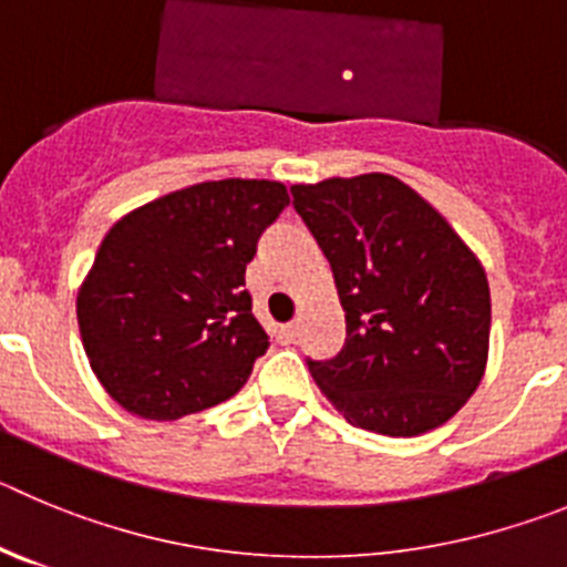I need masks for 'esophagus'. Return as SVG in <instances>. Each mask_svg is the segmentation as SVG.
I'll list each match as a JSON object with an SVG mask.
<instances>
[{"mask_svg":"<svg viewBox=\"0 0 567 567\" xmlns=\"http://www.w3.org/2000/svg\"><path fill=\"white\" fill-rule=\"evenodd\" d=\"M275 337H278L280 342H292L295 337H298V326H278V329H275Z\"/></svg>","mask_w":567,"mask_h":567,"instance_id":"1","label":"esophagus"}]
</instances>
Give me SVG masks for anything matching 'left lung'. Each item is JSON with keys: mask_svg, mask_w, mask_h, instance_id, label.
<instances>
[{"mask_svg": "<svg viewBox=\"0 0 567 567\" xmlns=\"http://www.w3.org/2000/svg\"><path fill=\"white\" fill-rule=\"evenodd\" d=\"M346 311V342L309 360L320 393L354 427L391 439L450 422L489 360L484 264L450 221L391 174L292 185Z\"/></svg>", "mask_w": 567, "mask_h": 567, "instance_id": "obj_1", "label": "left lung"}]
</instances>
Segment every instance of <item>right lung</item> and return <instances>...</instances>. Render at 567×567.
Returning a JSON list of instances; mask_svg holds the SVG:
<instances>
[{"label":"right lung","mask_w":567,"mask_h":567,"mask_svg":"<svg viewBox=\"0 0 567 567\" xmlns=\"http://www.w3.org/2000/svg\"><path fill=\"white\" fill-rule=\"evenodd\" d=\"M289 205L272 179L174 190L114 221L78 289V329L103 391L174 422L236 396L267 351L244 272Z\"/></svg>","instance_id":"add662e5"}]
</instances>
